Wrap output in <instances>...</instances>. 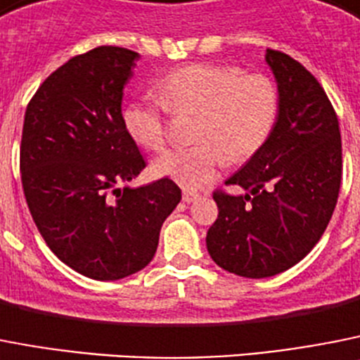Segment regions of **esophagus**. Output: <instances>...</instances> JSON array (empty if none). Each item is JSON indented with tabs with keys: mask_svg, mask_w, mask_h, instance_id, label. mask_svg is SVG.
<instances>
[{
	"mask_svg": "<svg viewBox=\"0 0 360 360\" xmlns=\"http://www.w3.org/2000/svg\"><path fill=\"white\" fill-rule=\"evenodd\" d=\"M199 198H201V195H199L195 190H190V188L183 190V201L184 202H193V201H198Z\"/></svg>",
	"mask_w": 360,
	"mask_h": 360,
	"instance_id": "esophagus-1",
	"label": "esophagus"
}]
</instances>
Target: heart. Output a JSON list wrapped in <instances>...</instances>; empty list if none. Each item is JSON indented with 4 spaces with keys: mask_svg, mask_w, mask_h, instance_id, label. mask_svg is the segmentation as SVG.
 I'll return each instance as SVG.
<instances>
[{
    "mask_svg": "<svg viewBox=\"0 0 360 360\" xmlns=\"http://www.w3.org/2000/svg\"><path fill=\"white\" fill-rule=\"evenodd\" d=\"M159 99L141 96L127 103L123 124L128 136L146 150L167 141V108L199 112L193 139L198 145L174 148L152 165L158 177L198 188L219 176L226 158L245 161L268 141L277 115L279 90L270 76L236 65L192 63L170 72L158 83Z\"/></svg>",
    "mask_w": 360,
    "mask_h": 360,
    "instance_id": "b5f03b06",
    "label": "heart"
}]
</instances>
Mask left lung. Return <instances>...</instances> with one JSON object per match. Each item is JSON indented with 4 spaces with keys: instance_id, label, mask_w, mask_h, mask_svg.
<instances>
[{
    "instance_id": "8db88e82",
    "label": "left lung",
    "mask_w": 360,
    "mask_h": 360,
    "mask_svg": "<svg viewBox=\"0 0 360 360\" xmlns=\"http://www.w3.org/2000/svg\"><path fill=\"white\" fill-rule=\"evenodd\" d=\"M279 90V115L268 141L215 190L219 215L206 233L215 264L262 279L310 254L330 223L342 177L337 114L311 72L279 50H266Z\"/></svg>"
}]
</instances>
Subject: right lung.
Returning <instances> with one entry per match:
<instances>
[{"label": "right lung", "mask_w": 360, "mask_h": 360, "mask_svg": "<svg viewBox=\"0 0 360 360\" xmlns=\"http://www.w3.org/2000/svg\"><path fill=\"white\" fill-rule=\"evenodd\" d=\"M137 58L134 50L98 46L68 59L25 112L20 168L34 223L59 261L96 281L143 270L181 201L168 177L127 184L146 167L121 114Z\"/></svg>", "instance_id": "1"}]
</instances>
